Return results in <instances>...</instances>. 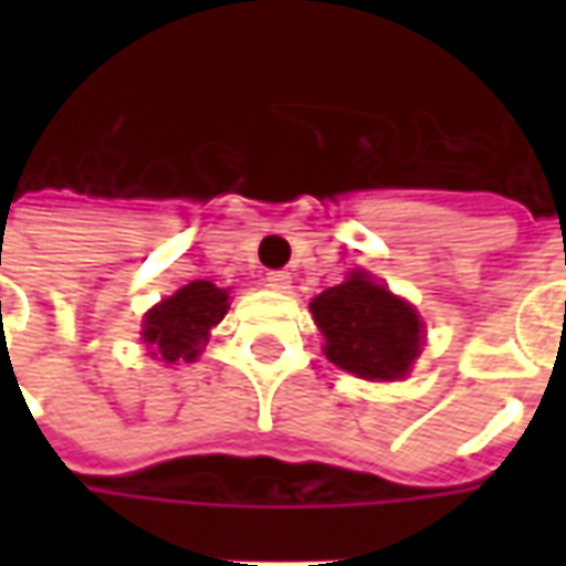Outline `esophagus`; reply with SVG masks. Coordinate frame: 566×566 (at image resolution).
<instances>
[{
	"label": "esophagus",
	"mask_w": 566,
	"mask_h": 566,
	"mask_svg": "<svg viewBox=\"0 0 566 566\" xmlns=\"http://www.w3.org/2000/svg\"><path fill=\"white\" fill-rule=\"evenodd\" d=\"M266 284H270L272 291H291V272H284V270L266 272Z\"/></svg>",
	"instance_id": "34e87169"
}]
</instances>
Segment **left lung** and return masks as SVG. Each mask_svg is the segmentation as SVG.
I'll use <instances>...</instances> for the list:
<instances>
[{"instance_id":"obj_1","label":"left lung","mask_w":566,"mask_h":566,"mask_svg":"<svg viewBox=\"0 0 566 566\" xmlns=\"http://www.w3.org/2000/svg\"><path fill=\"white\" fill-rule=\"evenodd\" d=\"M324 336V355L345 373L369 381L409 376L424 345V321L403 296L355 270L343 284L327 287L312 303Z\"/></svg>"}]
</instances>
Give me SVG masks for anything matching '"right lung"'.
I'll list each match as a JSON object with an SVG mask.
<instances>
[{"mask_svg":"<svg viewBox=\"0 0 566 566\" xmlns=\"http://www.w3.org/2000/svg\"><path fill=\"white\" fill-rule=\"evenodd\" d=\"M230 308V291L211 282H190L160 300L142 321V339L154 360L193 364L209 343V331Z\"/></svg>","mask_w":566,"mask_h":566,"instance_id":"obj_1","label":"right lung"}]
</instances>
